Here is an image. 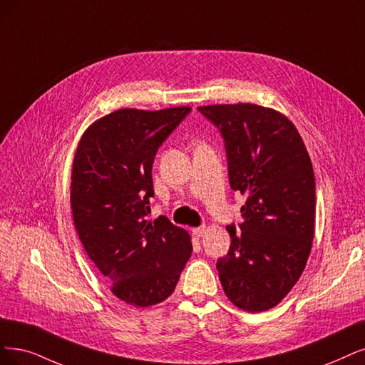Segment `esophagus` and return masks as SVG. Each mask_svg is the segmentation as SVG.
Here are the masks:
<instances>
[{"label":"esophagus","instance_id":"esophagus-1","mask_svg":"<svg viewBox=\"0 0 365 365\" xmlns=\"http://www.w3.org/2000/svg\"><path fill=\"white\" fill-rule=\"evenodd\" d=\"M205 232H206V227H205V225L197 227V228H194V230H192V233H194L195 237H201V236L205 235Z\"/></svg>","mask_w":365,"mask_h":365}]
</instances>
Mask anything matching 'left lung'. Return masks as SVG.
<instances>
[{"instance_id": "obj_1", "label": "left lung", "mask_w": 365, "mask_h": 365, "mask_svg": "<svg viewBox=\"0 0 365 365\" xmlns=\"http://www.w3.org/2000/svg\"><path fill=\"white\" fill-rule=\"evenodd\" d=\"M198 111L221 132L232 190L247 195L241 232L227 225L232 244L217 262L220 281L236 307L266 312L292 290L312 251V159L294 125L271 108L236 103Z\"/></svg>"}]
</instances>
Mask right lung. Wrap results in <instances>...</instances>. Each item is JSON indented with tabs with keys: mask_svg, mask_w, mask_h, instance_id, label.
Wrapping results in <instances>:
<instances>
[{
	"mask_svg": "<svg viewBox=\"0 0 365 365\" xmlns=\"http://www.w3.org/2000/svg\"><path fill=\"white\" fill-rule=\"evenodd\" d=\"M190 113L114 111L84 132L75 153L71 203L79 240L111 292L135 307L165 301L192 252L183 228L167 217L148 220L156 152Z\"/></svg>",
	"mask_w": 365,
	"mask_h": 365,
	"instance_id": "right-lung-1",
	"label": "right lung"
}]
</instances>
